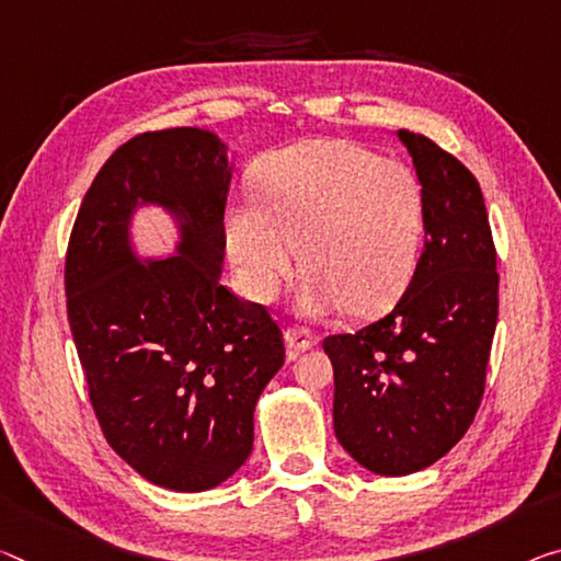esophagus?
Listing matches in <instances>:
<instances>
[{"mask_svg":"<svg viewBox=\"0 0 561 561\" xmlns=\"http://www.w3.org/2000/svg\"><path fill=\"white\" fill-rule=\"evenodd\" d=\"M286 343H288V353H290V358H293V356H298L300 351L313 348L316 343H318V335L310 333L308 329H304V325L290 323L288 329H286Z\"/></svg>","mask_w":561,"mask_h":561,"instance_id":"34e87169","label":"esophagus"}]
</instances>
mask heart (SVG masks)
I'll use <instances>...</instances> for the list:
<instances>
[{
	"instance_id": "obj_1",
	"label": "heart",
	"mask_w": 561,
	"mask_h": 561,
	"mask_svg": "<svg viewBox=\"0 0 561 561\" xmlns=\"http://www.w3.org/2000/svg\"><path fill=\"white\" fill-rule=\"evenodd\" d=\"M257 195L226 210V248L240 290L273 300L304 261L300 306L381 313L416 268L426 230L424 185L411 165L351 140H306L273 152Z\"/></svg>"
}]
</instances>
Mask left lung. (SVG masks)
<instances>
[{
    "mask_svg": "<svg viewBox=\"0 0 561 561\" xmlns=\"http://www.w3.org/2000/svg\"><path fill=\"white\" fill-rule=\"evenodd\" d=\"M399 137L426 195L424 251L389 316L323 341L335 436L383 477L431 467L467 434L499 318L496 248L477 178L428 137Z\"/></svg>",
    "mask_w": 561,
    "mask_h": 561,
    "instance_id": "left-lung-1",
    "label": "left lung"
}]
</instances>
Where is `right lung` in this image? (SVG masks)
<instances>
[{
	"mask_svg": "<svg viewBox=\"0 0 561 561\" xmlns=\"http://www.w3.org/2000/svg\"><path fill=\"white\" fill-rule=\"evenodd\" d=\"M230 170L197 127L142 133L110 154L77 213L65 255L67 321L102 434L172 491H205L253 449L257 396L286 360L268 308L220 283ZM137 202L186 218L180 256L134 263Z\"/></svg>",
	"mask_w": 561,
	"mask_h": 561,
	"instance_id": "add662e5",
	"label": "right lung"
}]
</instances>
